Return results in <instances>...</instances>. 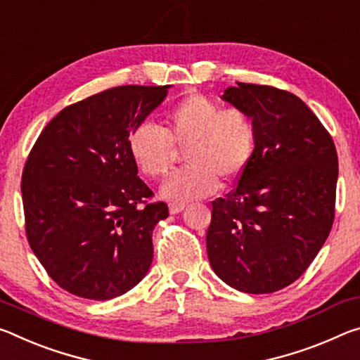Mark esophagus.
I'll return each mask as SVG.
<instances>
[{"instance_id": "obj_1", "label": "esophagus", "mask_w": 360, "mask_h": 360, "mask_svg": "<svg viewBox=\"0 0 360 360\" xmlns=\"http://www.w3.org/2000/svg\"><path fill=\"white\" fill-rule=\"evenodd\" d=\"M185 207H186V204H176V202H170L169 204V212L172 215H175V214H180L181 210H185Z\"/></svg>"}]
</instances>
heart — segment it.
<instances>
[{"mask_svg": "<svg viewBox=\"0 0 360 360\" xmlns=\"http://www.w3.org/2000/svg\"><path fill=\"white\" fill-rule=\"evenodd\" d=\"M129 153L150 179L167 175L176 148L186 150L188 167L169 176L161 188L167 201L185 204L205 198L239 179L255 150V124L244 110L221 108L215 100L191 94L170 110L166 129L151 121L135 126L127 139Z\"/></svg>", "mask_w": 360, "mask_h": 360, "instance_id": "heart-1", "label": "heart"}]
</instances>
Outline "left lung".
I'll return each mask as SVG.
<instances>
[{"instance_id": "8db88e82", "label": "left lung", "mask_w": 360, "mask_h": 360, "mask_svg": "<svg viewBox=\"0 0 360 360\" xmlns=\"http://www.w3.org/2000/svg\"><path fill=\"white\" fill-rule=\"evenodd\" d=\"M221 98L252 117L255 150L234 190L212 202L207 257L229 287L273 293L295 282L328 238L337 148L290 92L238 82Z\"/></svg>"}]
</instances>
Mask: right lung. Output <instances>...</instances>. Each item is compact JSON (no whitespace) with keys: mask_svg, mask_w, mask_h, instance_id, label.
Segmentation results:
<instances>
[{"mask_svg":"<svg viewBox=\"0 0 360 360\" xmlns=\"http://www.w3.org/2000/svg\"><path fill=\"white\" fill-rule=\"evenodd\" d=\"M170 86H120L63 108L28 155L22 174L27 239L63 290L111 300L131 290L153 262V229L169 217L137 176L132 129Z\"/></svg>","mask_w":360,"mask_h":360,"instance_id":"obj_1","label":"right lung"}]
</instances>
